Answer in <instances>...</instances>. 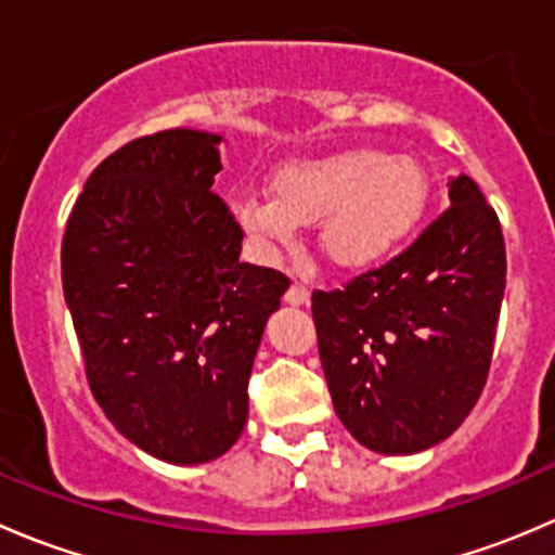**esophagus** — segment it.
I'll use <instances>...</instances> for the list:
<instances>
[{
    "label": "esophagus",
    "mask_w": 555,
    "mask_h": 555,
    "mask_svg": "<svg viewBox=\"0 0 555 555\" xmlns=\"http://www.w3.org/2000/svg\"><path fill=\"white\" fill-rule=\"evenodd\" d=\"M309 287H304V284H289V289L287 293H284V300H287L289 306H304L306 300H309Z\"/></svg>",
    "instance_id": "obj_1"
}]
</instances>
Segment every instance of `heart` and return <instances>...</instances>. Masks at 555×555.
<instances>
[{"instance_id": "heart-1", "label": "heart", "mask_w": 555, "mask_h": 555, "mask_svg": "<svg viewBox=\"0 0 555 555\" xmlns=\"http://www.w3.org/2000/svg\"><path fill=\"white\" fill-rule=\"evenodd\" d=\"M273 195L236 204L246 231L289 242L298 225L322 220L324 255L344 268H365L400 249L427 209V177L411 158L382 150H346L289 164L273 177Z\"/></svg>"}]
</instances>
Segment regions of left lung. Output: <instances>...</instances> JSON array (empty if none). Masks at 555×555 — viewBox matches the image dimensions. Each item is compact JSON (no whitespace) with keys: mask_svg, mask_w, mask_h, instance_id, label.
I'll return each mask as SVG.
<instances>
[{"mask_svg":"<svg viewBox=\"0 0 555 555\" xmlns=\"http://www.w3.org/2000/svg\"><path fill=\"white\" fill-rule=\"evenodd\" d=\"M408 249L340 289H313L319 360L344 427L376 453H418L467 418L489 378L505 238L478 184Z\"/></svg>","mask_w":555,"mask_h":555,"instance_id":"1","label":"left lung"}]
</instances>
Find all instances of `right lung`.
<instances>
[{
  "instance_id": "1",
  "label": "right lung",
  "mask_w": 555,
  "mask_h": 555,
  "mask_svg": "<svg viewBox=\"0 0 555 555\" xmlns=\"http://www.w3.org/2000/svg\"><path fill=\"white\" fill-rule=\"evenodd\" d=\"M222 137L150 133L88 177L61 282L104 416L150 456L204 464L242 435L251 362L289 279L238 260L244 231L211 190Z\"/></svg>"
}]
</instances>
